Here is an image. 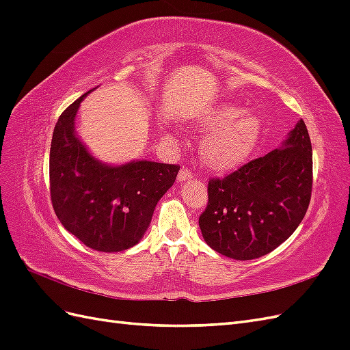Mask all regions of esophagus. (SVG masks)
<instances>
[{
	"mask_svg": "<svg viewBox=\"0 0 350 350\" xmlns=\"http://www.w3.org/2000/svg\"><path fill=\"white\" fill-rule=\"evenodd\" d=\"M191 178H193V174H191V171H189L188 167H183L181 171H179V174H178V181L179 183L188 181V179H191Z\"/></svg>",
	"mask_w": 350,
	"mask_h": 350,
	"instance_id": "esophagus-1",
	"label": "esophagus"
}]
</instances>
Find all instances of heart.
Wrapping results in <instances>:
<instances>
[{
    "label": "heart",
    "mask_w": 350,
    "mask_h": 350,
    "mask_svg": "<svg viewBox=\"0 0 350 350\" xmlns=\"http://www.w3.org/2000/svg\"><path fill=\"white\" fill-rule=\"evenodd\" d=\"M196 129L208 133L201 146L203 161L215 172L234 171L256 152L261 137L257 115L221 103L196 116Z\"/></svg>",
    "instance_id": "obj_1"
}]
</instances>
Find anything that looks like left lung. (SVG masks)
I'll use <instances>...</instances> for the list:
<instances>
[{
    "label": "left lung",
    "instance_id": "obj_1",
    "mask_svg": "<svg viewBox=\"0 0 350 350\" xmlns=\"http://www.w3.org/2000/svg\"><path fill=\"white\" fill-rule=\"evenodd\" d=\"M312 191V147L302 120L279 149L208 181L198 219L204 241L221 256H266L299 226Z\"/></svg>",
    "mask_w": 350,
    "mask_h": 350
}]
</instances>
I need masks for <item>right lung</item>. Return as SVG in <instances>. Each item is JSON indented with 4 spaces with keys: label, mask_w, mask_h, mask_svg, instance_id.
I'll return each instance as SVG.
<instances>
[{
    "label": "right lung",
    "mask_w": 350,
    "mask_h": 350,
    "mask_svg": "<svg viewBox=\"0 0 350 350\" xmlns=\"http://www.w3.org/2000/svg\"><path fill=\"white\" fill-rule=\"evenodd\" d=\"M88 94L61 113L52 134L51 200L62 226L84 245L120 252L143 238L179 166L150 161L111 166L94 159L74 131L80 102Z\"/></svg>",
    "instance_id": "add662e5"
}]
</instances>
